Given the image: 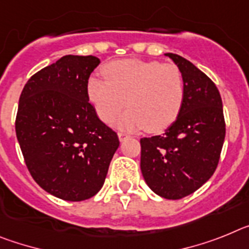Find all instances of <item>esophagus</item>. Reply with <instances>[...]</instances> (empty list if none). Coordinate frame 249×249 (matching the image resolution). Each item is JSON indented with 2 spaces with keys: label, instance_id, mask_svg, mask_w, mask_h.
<instances>
[{
  "label": "esophagus",
  "instance_id": "34e87169",
  "mask_svg": "<svg viewBox=\"0 0 249 249\" xmlns=\"http://www.w3.org/2000/svg\"><path fill=\"white\" fill-rule=\"evenodd\" d=\"M118 137H119V140H120V142H124L125 139H127V138H129V135L125 133H119Z\"/></svg>",
  "mask_w": 249,
  "mask_h": 249
}]
</instances>
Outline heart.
I'll return each mask as SVG.
<instances>
[{
  "instance_id": "b5f03b06",
  "label": "heart",
  "mask_w": 249,
  "mask_h": 249,
  "mask_svg": "<svg viewBox=\"0 0 249 249\" xmlns=\"http://www.w3.org/2000/svg\"><path fill=\"white\" fill-rule=\"evenodd\" d=\"M104 79L90 77L86 84L88 99L96 115L105 124L123 111L118 127L150 133L165 130L180 114L185 98L181 71L173 64L127 59L112 61L103 68Z\"/></svg>"
}]
</instances>
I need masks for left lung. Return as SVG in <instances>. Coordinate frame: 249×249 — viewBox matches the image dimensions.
Returning a JSON list of instances; mask_svg holds the SVG:
<instances>
[{
  "mask_svg": "<svg viewBox=\"0 0 249 249\" xmlns=\"http://www.w3.org/2000/svg\"><path fill=\"white\" fill-rule=\"evenodd\" d=\"M181 71L185 98L180 114L163 135L140 139V169L148 187L165 199L199 189L219 161L226 137L217 86L187 59L165 53Z\"/></svg>",
  "mask_w": 249,
  "mask_h": 249,
  "instance_id": "left-lung-1",
  "label": "left lung"
}]
</instances>
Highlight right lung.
<instances>
[{"label":"right lung","instance_id":"1","mask_svg":"<svg viewBox=\"0 0 249 249\" xmlns=\"http://www.w3.org/2000/svg\"><path fill=\"white\" fill-rule=\"evenodd\" d=\"M99 64L96 56H64L31 76L18 101L16 135L27 169L47 193L69 202L98 193L120 144L86 94Z\"/></svg>","mask_w":249,"mask_h":249}]
</instances>
